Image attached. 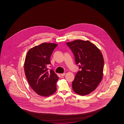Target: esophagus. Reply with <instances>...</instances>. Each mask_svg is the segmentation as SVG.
Here are the masks:
<instances>
[{
  "label": "esophagus",
  "mask_w": 124,
  "mask_h": 124,
  "mask_svg": "<svg viewBox=\"0 0 124 124\" xmlns=\"http://www.w3.org/2000/svg\"><path fill=\"white\" fill-rule=\"evenodd\" d=\"M65 74H66V73H63V74H61V75L62 77L64 76L65 75Z\"/></svg>",
  "instance_id": "1"
}]
</instances>
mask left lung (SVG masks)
<instances>
[{"mask_svg": "<svg viewBox=\"0 0 124 124\" xmlns=\"http://www.w3.org/2000/svg\"><path fill=\"white\" fill-rule=\"evenodd\" d=\"M75 56L76 64L81 69L72 82V88L78 95L92 92L102 79L104 59L100 50L89 41L77 39L67 42Z\"/></svg>", "mask_w": 124, "mask_h": 124, "instance_id": "1", "label": "left lung"}]
</instances>
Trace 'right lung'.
Wrapping results in <instances>:
<instances>
[{"instance_id": "add662e5", "label": "right lung", "mask_w": 124, "mask_h": 124, "mask_svg": "<svg viewBox=\"0 0 124 124\" xmlns=\"http://www.w3.org/2000/svg\"><path fill=\"white\" fill-rule=\"evenodd\" d=\"M58 44L43 43L30 49L24 62V70L30 85L38 95L48 97L57 90L58 77L52 70L48 71L50 56Z\"/></svg>"}]
</instances>
